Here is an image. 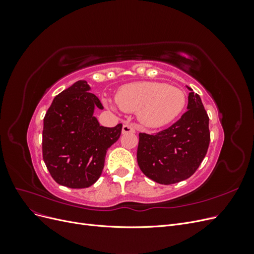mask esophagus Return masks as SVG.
Instances as JSON below:
<instances>
[{
	"label": "esophagus",
	"mask_w": 254,
	"mask_h": 254,
	"mask_svg": "<svg viewBox=\"0 0 254 254\" xmlns=\"http://www.w3.org/2000/svg\"><path fill=\"white\" fill-rule=\"evenodd\" d=\"M122 132H123V134H125V133H132V132H135V129H134V127H133L132 125L125 124L124 126H123Z\"/></svg>",
	"instance_id": "esophagus-1"
}]
</instances>
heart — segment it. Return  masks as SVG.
<instances>
[{
    "instance_id": "obj_1",
    "label": "heart",
    "mask_w": 254,
    "mask_h": 254,
    "mask_svg": "<svg viewBox=\"0 0 254 254\" xmlns=\"http://www.w3.org/2000/svg\"><path fill=\"white\" fill-rule=\"evenodd\" d=\"M117 104L122 110L135 112L146 127L157 128L174 121L187 104L184 92L174 86L159 81H141L122 87L117 94ZM117 104L108 101L110 108Z\"/></svg>"
}]
</instances>
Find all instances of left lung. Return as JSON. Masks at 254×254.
Instances as JSON below:
<instances>
[{
  "label": "left lung",
  "instance_id": "1",
  "mask_svg": "<svg viewBox=\"0 0 254 254\" xmlns=\"http://www.w3.org/2000/svg\"><path fill=\"white\" fill-rule=\"evenodd\" d=\"M189 89L188 111L156 134L140 133L136 159L143 174L160 184H174L193 175L210 144L209 117L201 98Z\"/></svg>",
  "mask_w": 254,
  "mask_h": 254
}]
</instances>
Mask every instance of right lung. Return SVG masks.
<instances>
[{
  "label": "right lung",
  "instance_id": "add662e5",
  "mask_svg": "<svg viewBox=\"0 0 254 254\" xmlns=\"http://www.w3.org/2000/svg\"><path fill=\"white\" fill-rule=\"evenodd\" d=\"M90 90L86 80L76 81L54 98L43 120L44 163L54 180L71 189H86L98 180L107 150L122 132V124L99 125L94 110L104 107Z\"/></svg>",
  "mask_w": 254,
  "mask_h": 254
}]
</instances>
